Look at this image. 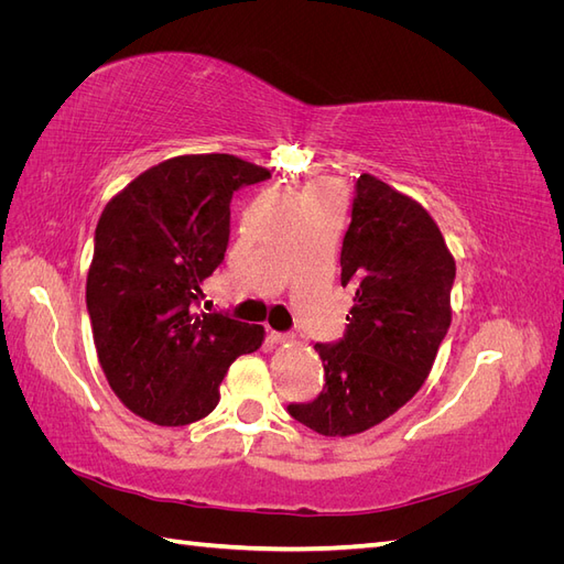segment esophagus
I'll return each instance as SVG.
<instances>
[{"label": "esophagus", "mask_w": 564, "mask_h": 564, "mask_svg": "<svg viewBox=\"0 0 564 564\" xmlns=\"http://www.w3.org/2000/svg\"><path fill=\"white\" fill-rule=\"evenodd\" d=\"M268 338H270V344H286L289 338H292V334H284V332H268Z\"/></svg>", "instance_id": "obj_1"}]
</instances>
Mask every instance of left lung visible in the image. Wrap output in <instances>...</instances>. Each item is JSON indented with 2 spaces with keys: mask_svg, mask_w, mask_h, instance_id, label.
<instances>
[{
  "mask_svg": "<svg viewBox=\"0 0 564 564\" xmlns=\"http://www.w3.org/2000/svg\"><path fill=\"white\" fill-rule=\"evenodd\" d=\"M456 265L419 202L362 174L340 247V284L355 289L344 338L317 344L324 388L286 412L329 437L395 414L431 373L452 324Z\"/></svg>",
  "mask_w": 564,
  "mask_h": 564,
  "instance_id": "1",
  "label": "left lung"
}]
</instances>
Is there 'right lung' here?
I'll return each mask as SVG.
<instances>
[{"label": "right lung", "instance_id": "obj_1", "mask_svg": "<svg viewBox=\"0 0 564 564\" xmlns=\"http://www.w3.org/2000/svg\"><path fill=\"white\" fill-rule=\"evenodd\" d=\"M270 172L235 155H181L148 169L108 202L94 235L87 311L115 395L158 425L214 412L261 324L197 313L202 280L224 263L230 199Z\"/></svg>", "mask_w": 564, "mask_h": 564}]
</instances>
